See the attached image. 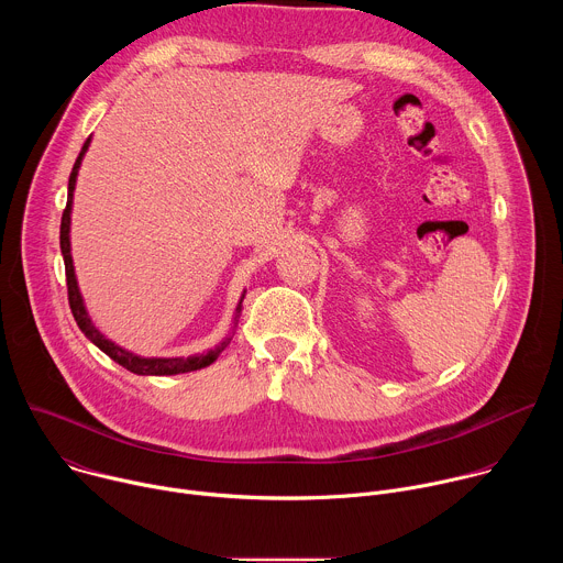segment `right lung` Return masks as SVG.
Returning a JSON list of instances; mask_svg holds the SVG:
<instances>
[{
	"label": "right lung",
	"mask_w": 563,
	"mask_h": 563,
	"mask_svg": "<svg viewBox=\"0 0 563 563\" xmlns=\"http://www.w3.org/2000/svg\"><path fill=\"white\" fill-rule=\"evenodd\" d=\"M89 142L91 137L85 142L82 151H79L75 165H73V172H70V178H68V198H66V209L62 213V224H59V247H62V256H64V269H66V289H68V305H70V311H73V318L77 328L85 332V336L96 343L107 356H111L118 365H122L124 369L133 372V374H142V376H172V374H185V372H194V369H200V367H207L211 365L218 354L231 343V339H224L220 345H216L213 350H209L207 354H196V356H189V358H142V356H135L122 347H118L115 343H111L109 339H104L91 323V318L85 309V302H82V296H79V289H77V280H75V272H73V258H70V243H68V227H70V205H73V189H75V178H77V169H79V163H82V155L87 153L89 148ZM238 316H240V307H238V313H235V325H238Z\"/></svg>",
	"instance_id": "add662e5"
}]
</instances>
